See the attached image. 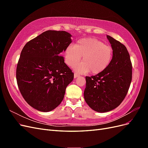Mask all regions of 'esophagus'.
<instances>
[{"mask_svg": "<svg viewBox=\"0 0 148 148\" xmlns=\"http://www.w3.org/2000/svg\"><path fill=\"white\" fill-rule=\"evenodd\" d=\"M78 77H79V75L77 74V73H75V74H74V78H78Z\"/></svg>", "mask_w": 148, "mask_h": 148, "instance_id": "34e87169", "label": "esophagus"}]
</instances>
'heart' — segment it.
Instances as JSON below:
<instances>
[{"mask_svg": "<svg viewBox=\"0 0 148 148\" xmlns=\"http://www.w3.org/2000/svg\"><path fill=\"white\" fill-rule=\"evenodd\" d=\"M82 62L75 67L80 73L98 74L104 71L110 64L113 57V49L100 40L92 38L79 39L75 45L70 44L64 52L65 63L74 66L80 61Z\"/></svg>", "mask_w": 148, "mask_h": 148, "instance_id": "heart-1", "label": "heart"}]
</instances>
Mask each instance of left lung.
<instances>
[{
    "label": "left lung",
    "instance_id": "left-lung-1",
    "mask_svg": "<svg viewBox=\"0 0 148 148\" xmlns=\"http://www.w3.org/2000/svg\"><path fill=\"white\" fill-rule=\"evenodd\" d=\"M113 49L107 68L92 77H86L84 98L88 105L98 112H107L117 107L125 99L132 78V65L123 44L107 36Z\"/></svg>",
    "mask_w": 148,
    "mask_h": 148
}]
</instances>
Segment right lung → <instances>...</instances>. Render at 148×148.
<instances>
[{"label": "right lung", "mask_w": 148, "mask_h": 148, "mask_svg": "<svg viewBox=\"0 0 148 148\" xmlns=\"http://www.w3.org/2000/svg\"><path fill=\"white\" fill-rule=\"evenodd\" d=\"M64 31L48 30L25 44L16 67L19 90L28 104L39 111H51L63 100L74 74L62 52L71 41Z\"/></svg>", "instance_id": "right-lung-1"}]
</instances>
